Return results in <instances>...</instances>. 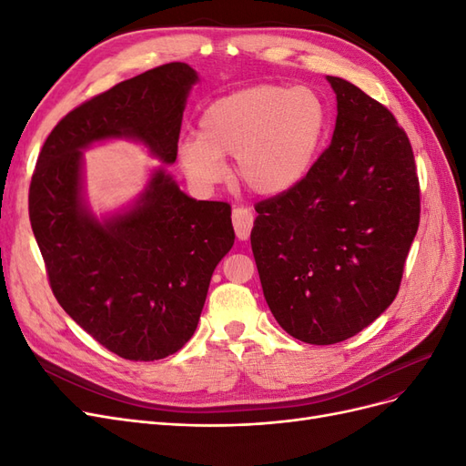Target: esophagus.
Segmentation results:
<instances>
[{"mask_svg": "<svg viewBox=\"0 0 466 466\" xmlns=\"http://www.w3.org/2000/svg\"><path fill=\"white\" fill-rule=\"evenodd\" d=\"M252 223H255V216L248 208H233V228H235V235L241 238V241H247Z\"/></svg>", "mask_w": 466, "mask_h": 466, "instance_id": "34e87169", "label": "esophagus"}]
</instances>
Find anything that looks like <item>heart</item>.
Instances as JSON below:
<instances>
[{"label": "heart", "mask_w": 466, "mask_h": 466, "mask_svg": "<svg viewBox=\"0 0 466 466\" xmlns=\"http://www.w3.org/2000/svg\"><path fill=\"white\" fill-rule=\"evenodd\" d=\"M327 132V106L309 87H245L209 103L198 136L178 144L185 173L211 187L223 180V157H237V178L258 196H279L311 171Z\"/></svg>", "instance_id": "heart-1"}]
</instances>
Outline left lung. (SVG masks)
Wrapping results in <instances>:
<instances>
[{
    "instance_id": "8db88e82",
    "label": "left lung",
    "mask_w": 466,
    "mask_h": 466,
    "mask_svg": "<svg viewBox=\"0 0 466 466\" xmlns=\"http://www.w3.org/2000/svg\"><path fill=\"white\" fill-rule=\"evenodd\" d=\"M330 146L298 187L255 206L250 231L272 315L293 338L329 346L394 301L420 225L414 151L392 112L329 76Z\"/></svg>"
}]
</instances>
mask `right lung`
Here are the masks:
<instances>
[{
    "label": "right lung",
    "instance_id": "1",
    "mask_svg": "<svg viewBox=\"0 0 466 466\" xmlns=\"http://www.w3.org/2000/svg\"><path fill=\"white\" fill-rule=\"evenodd\" d=\"M196 79L171 62L81 103L54 126L31 178V228L54 298L124 360H161L190 340L211 274L235 243L231 206L188 198L159 168L134 209L101 223L81 204V149L126 136L175 163Z\"/></svg>",
    "mask_w": 466,
    "mask_h": 466
}]
</instances>
